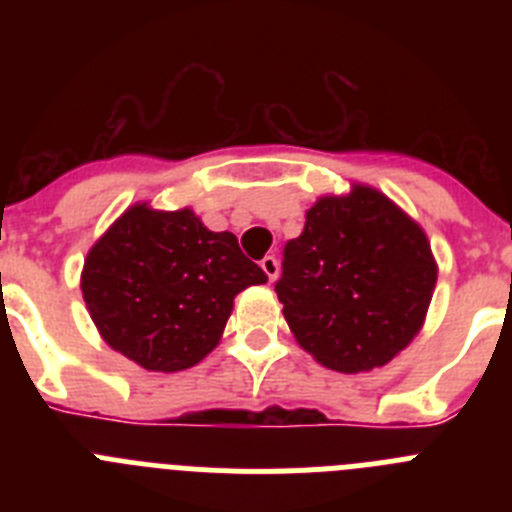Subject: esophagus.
Returning a JSON list of instances; mask_svg holds the SVG:
<instances>
[{
	"label": "esophagus",
	"mask_w": 512,
	"mask_h": 512,
	"mask_svg": "<svg viewBox=\"0 0 512 512\" xmlns=\"http://www.w3.org/2000/svg\"><path fill=\"white\" fill-rule=\"evenodd\" d=\"M261 269H264V274L266 277H269V282H274V279L279 277V261H277V256H264V259H261Z\"/></svg>",
	"instance_id": "34e87169"
}]
</instances>
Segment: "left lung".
I'll return each instance as SVG.
<instances>
[{"mask_svg":"<svg viewBox=\"0 0 512 512\" xmlns=\"http://www.w3.org/2000/svg\"><path fill=\"white\" fill-rule=\"evenodd\" d=\"M436 277L423 228L382 192L354 184L307 210L274 289L307 354L356 374L384 366L418 336Z\"/></svg>","mask_w":512,"mask_h":512,"instance_id":"1","label":"left lung"}]
</instances>
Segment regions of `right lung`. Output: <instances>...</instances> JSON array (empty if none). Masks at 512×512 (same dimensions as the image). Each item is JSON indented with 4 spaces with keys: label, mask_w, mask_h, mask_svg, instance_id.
<instances>
[{
    "label": "right lung",
    "mask_w": 512,
    "mask_h": 512,
    "mask_svg": "<svg viewBox=\"0 0 512 512\" xmlns=\"http://www.w3.org/2000/svg\"><path fill=\"white\" fill-rule=\"evenodd\" d=\"M233 233L189 207H128L89 248L81 292L104 343L148 372H182L220 343L233 300L264 284Z\"/></svg>",
    "instance_id": "right-lung-1"
}]
</instances>
